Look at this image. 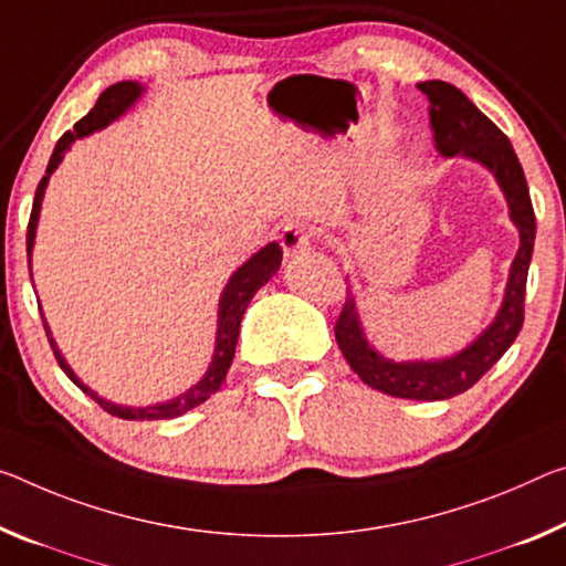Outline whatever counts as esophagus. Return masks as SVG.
<instances>
[{"instance_id": "obj_1", "label": "esophagus", "mask_w": 566, "mask_h": 566, "mask_svg": "<svg viewBox=\"0 0 566 566\" xmlns=\"http://www.w3.org/2000/svg\"><path fill=\"white\" fill-rule=\"evenodd\" d=\"M280 244H282V251H284L286 259L300 256V254H304V251H310L312 231L304 227V223H300V221L286 223V227L282 229Z\"/></svg>"}]
</instances>
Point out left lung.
<instances>
[{
	"label": "left lung",
	"mask_w": 566,
	"mask_h": 566,
	"mask_svg": "<svg viewBox=\"0 0 566 566\" xmlns=\"http://www.w3.org/2000/svg\"><path fill=\"white\" fill-rule=\"evenodd\" d=\"M418 87L430 103V128H433L438 154L443 158H469L483 166L491 170L504 191L509 219L518 231V251L509 269L504 302L491 325L455 355L438 357V360L396 363L370 345L357 302L353 292H347L345 307L335 325V339L349 367L370 388L406 400H448L476 385L499 363V357L511 347L524 325V292L534 251L536 219L524 168L504 133L459 87L441 80H428Z\"/></svg>",
	"instance_id": "left-lung-1"
}]
</instances>
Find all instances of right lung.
Listing matches in <instances>:
<instances>
[{
	"label": "right lung",
	"instance_id": "obj_1",
	"mask_svg": "<svg viewBox=\"0 0 566 566\" xmlns=\"http://www.w3.org/2000/svg\"><path fill=\"white\" fill-rule=\"evenodd\" d=\"M143 87L140 83H133V80H123V83H115L105 90V93L97 97V103L93 111H90L83 120L75 123V130L73 133H65L57 140L55 150H52V158L48 164V170H44L42 181L38 186V193H34V203H32V217H30V227H27V256L32 259V249H34V234H38V221H40V209H42V199H44V188L50 184V176L55 174V168L62 164V158L70 150V146L77 138H85L90 133L95 130H103L111 125L113 120H118L123 113H128L133 105L138 103V97L143 95ZM282 264V247L272 241V244H266L264 249H259L254 256L247 259L244 264H241L234 274L229 276L227 286H223L221 297H219V319H217V339H213V355H211V363H209V370L203 373V378L191 385L186 392L181 396L170 398L166 402H154V406H118V402L113 400H105L97 396L93 388H87V385L77 378L73 367L67 365L65 355L60 353V347L55 339H52V332L48 327V319L42 317L44 322V332H48V339H50V347L52 353H55L57 363L62 367V373L67 375L70 380H73L80 390L85 392V396L93 398L97 406L103 410L111 412L115 418H123V420H166V418H178L184 416L196 406H201V402L209 400L213 392L221 388V382L227 380V373L231 367V360H234V349H237V339H239V327H241V317H244V312L249 307V302L254 294L262 290V286L272 280L276 274V269ZM30 276H32V269H30Z\"/></svg>",
	"mask_w": 566,
	"mask_h": 566
}]
</instances>
